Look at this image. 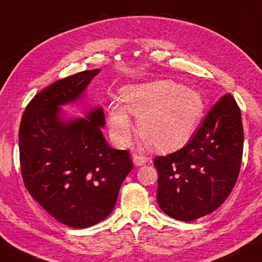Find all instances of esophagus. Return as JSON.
Masks as SVG:
<instances>
[{
	"mask_svg": "<svg viewBox=\"0 0 262 262\" xmlns=\"http://www.w3.org/2000/svg\"><path fill=\"white\" fill-rule=\"evenodd\" d=\"M132 160H134V164L136 166H142V165L147 162V159L145 158V157L138 155H132Z\"/></svg>",
	"mask_w": 262,
	"mask_h": 262,
	"instance_id": "esophagus-1",
	"label": "esophagus"
}]
</instances>
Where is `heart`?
<instances>
[{
  "instance_id": "obj_1",
  "label": "heart",
  "mask_w": 262,
  "mask_h": 262,
  "mask_svg": "<svg viewBox=\"0 0 262 262\" xmlns=\"http://www.w3.org/2000/svg\"><path fill=\"white\" fill-rule=\"evenodd\" d=\"M123 100L124 106L114 104L108 111L112 138L118 144L130 140L131 114L138 118L140 138L156 150L179 147L191 135L204 110L198 92L173 80L126 86Z\"/></svg>"
}]
</instances>
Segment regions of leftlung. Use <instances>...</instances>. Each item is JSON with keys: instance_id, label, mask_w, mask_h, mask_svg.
<instances>
[{"instance_id": "left-lung-1", "label": "left lung", "mask_w": 262, "mask_h": 262, "mask_svg": "<svg viewBox=\"0 0 262 262\" xmlns=\"http://www.w3.org/2000/svg\"><path fill=\"white\" fill-rule=\"evenodd\" d=\"M244 147L241 112L227 94L183 148L155 158L157 201L168 216L192 221L214 212L238 179Z\"/></svg>"}]
</instances>
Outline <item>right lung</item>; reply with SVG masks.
I'll return each mask as SVG.
<instances>
[{"instance_id": "right-lung-1", "label": "right lung", "mask_w": 262, "mask_h": 262, "mask_svg": "<svg viewBox=\"0 0 262 262\" xmlns=\"http://www.w3.org/2000/svg\"><path fill=\"white\" fill-rule=\"evenodd\" d=\"M99 71L78 72L38 92L19 125V162L28 192L56 220L72 228L105 219L134 168L128 152L110 147L103 137L102 107H91L86 118H63L59 106L82 98Z\"/></svg>"}]
</instances>
